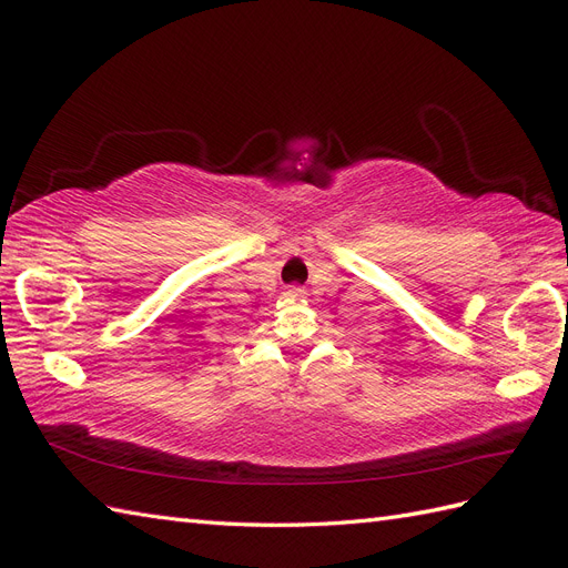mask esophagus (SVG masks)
<instances>
[{
  "label": "esophagus",
  "instance_id": "1",
  "mask_svg": "<svg viewBox=\"0 0 568 568\" xmlns=\"http://www.w3.org/2000/svg\"><path fill=\"white\" fill-rule=\"evenodd\" d=\"M288 294H291V296H301V294H303V288L294 286V288H288Z\"/></svg>",
  "mask_w": 568,
  "mask_h": 568
}]
</instances>
